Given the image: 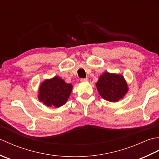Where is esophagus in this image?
Wrapping results in <instances>:
<instances>
[{"mask_svg":"<svg viewBox=\"0 0 159 159\" xmlns=\"http://www.w3.org/2000/svg\"><path fill=\"white\" fill-rule=\"evenodd\" d=\"M80 81L87 82V81H88V79H87V78H85V79H80Z\"/></svg>","mask_w":159,"mask_h":159,"instance_id":"esophagus-1","label":"esophagus"}]
</instances>
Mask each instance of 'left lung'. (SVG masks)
Masks as SVG:
<instances>
[{"label": "left lung", "mask_w": 159, "mask_h": 159, "mask_svg": "<svg viewBox=\"0 0 159 159\" xmlns=\"http://www.w3.org/2000/svg\"><path fill=\"white\" fill-rule=\"evenodd\" d=\"M96 87L100 95L112 102L122 98L128 91L127 84L122 76L109 72L104 73L99 78Z\"/></svg>", "instance_id": "1"}]
</instances>
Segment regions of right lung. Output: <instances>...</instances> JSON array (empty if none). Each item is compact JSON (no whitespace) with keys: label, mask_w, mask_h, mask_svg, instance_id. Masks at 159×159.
Instances as JSON below:
<instances>
[{"label":"right lung","mask_w":159,"mask_h":159,"mask_svg":"<svg viewBox=\"0 0 159 159\" xmlns=\"http://www.w3.org/2000/svg\"><path fill=\"white\" fill-rule=\"evenodd\" d=\"M72 89L71 84L55 76L42 83L39 87V99L46 106L59 107L66 104Z\"/></svg>","instance_id":"right-lung-1"}]
</instances>
